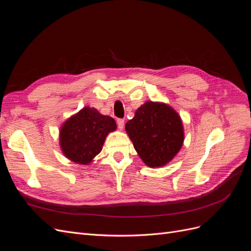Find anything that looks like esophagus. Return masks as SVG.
<instances>
[{
    "label": "esophagus",
    "instance_id": "obj_1",
    "mask_svg": "<svg viewBox=\"0 0 251 251\" xmlns=\"http://www.w3.org/2000/svg\"><path fill=\"white\" fill-rule=\"evenodd\" d=\"M116 123H117V126H118L119 130H123L124 126H125V120L121 119V118H118L116 120Z\"/></svg>",
    "mask_w": 251,
    "mask_h": 251
}]
</instances>
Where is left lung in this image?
<instances>
[{"instance_id":"1","label":"left lung","mask_w":251,"mask_h":251,"mask_svg":"<svg viewBox=\"0 0 251 251\" xmlns=\"http://www.w3.org/2000/svg\"><path fill=\"white\" fill-rule=\"evenodd\" d=\"M126 131L143 162L150 168L168 164L184 140L182 121L170 105L147 101L126 125Z\"/></svg>"}]
</instances>
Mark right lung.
I'll use <instances>...</instances> for the list:
<instances>
[{"instance_id": "add662e5", "label": "right lung", "mask_w": 251, "mask_h": 251, "mask_svg": "<svg viewBox=\"0 0 251 251\" xmlns=\"http://www.w3.org/2000/svg\"><path fill=\"white\" fill-rule=\"evenodd\" d=\"M116 130L112 117L86 107L68 119L60 127L59 144L64 155L78 164H89L100 153L110 132Z\"/></svg>"}]
</instances>
